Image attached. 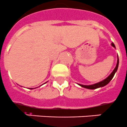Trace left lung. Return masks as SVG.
<instances>
[{"instance_id":"1","label":"left lung","mask_w":127,"mask_h":127,"mask_svg":"<svg viewBox=\"0 0 127 127\" xmlns=\"http://www.w3.org/2000/svg\"><path fill=\"white\" fill-rule=\"evenodd\" d=\"M112 46L115 48V46L114 45V43H112L111 44ZM118 66H119V57H118V55H117V64H116V66H115V68L114 69V70L112 71V72L109 75V76L107 77L106 79H104L102 81H100V82H98L96 83H95V84H92V85H81V84H80V83H78V85L81 86L82 87H84L85 89H96L98 88H100V87H104L107 84L110 83V81L112 80V78H114V75L116 73L117 70V68H118Z\"/></svg>"}]
</instances>
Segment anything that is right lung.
I'll list each match as a JSON object with an SVG mask.
<instances>
[{"label":"right lung","mask_w":127,"mask_h":127,"mask_svg":"<svg viewBox=\"0 0 127 127\" xmlns=\"http://www.w3.org/2000/svg\"><path fill=\"white\" fill-rule=\"evenodd\" d=\"M34 88H30V89H33Z\"/></svg>","instance_id":"1"}]
</instances>
